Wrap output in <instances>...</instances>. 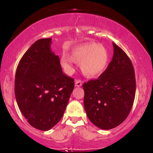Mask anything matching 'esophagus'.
<instances>
[{
  "mask_svg": "<svg viewBox=\"0 0 153 153\" xmlns=\"http://www.w3.org/2000/svg\"><path fill=\"white\" fill-rule=\"evenodd\" d=\"M82 85V81L81 80H76L75 81V85L76 87H80Z\"/></svg>",
  "mask_w": 153,
  "mask_h": 153,
  "instance_id": "1",
  "label": "esophagus"
}]
</instances>
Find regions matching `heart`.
<instances>
[{
  "instance_id": "heart-1",
  "label": "heart",
  "mask_w": 153,
  "mask_h": 153,
  "mask_svg": "<svg viewBox=\"0 0 153 153\" xmlns=\"http://www.w3.org/2000/svg\"><path fill=\"white\" fill-rule=\"evenodd\" d=\"M80 62V68L85 76L93 77L103 72L108 61V53L102 45L91 42L77 45L72 49V57L65 53L61 56V65L66 72L73 71L74 60Z\"/></svg>"
}]
</instances>
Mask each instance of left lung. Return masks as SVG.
<instances>
[{
	"label": "left lung",
	"mask_w": 153,
	"mask_h": 153,
	"mask_svg": "<svg viewBox=\"0 0 153 153\" xmlns=\"http://www.w3.org/2000/svg\"><path fill=\"white\" fill-rule=\"evenodd\" d=\"M114 56L97 79L84 83L85 111L88 118L102 129L120 125L132 108L136 93L133 65L123 50L113 42Z\"/></svg>",
	"instance_id": "left-lung-1"
}]
</instances>
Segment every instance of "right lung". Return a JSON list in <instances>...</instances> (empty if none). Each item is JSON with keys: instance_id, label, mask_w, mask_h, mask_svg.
<instances>
[{"instance_id": "right-lung-1", "label": "right lung", "mask_w": 153, "mask_h": 153, "mask_svg": "<svg viewBox=\"0 0 153 153\" xmlns=\"http://www.w3.org/2000/svg\"><path fill=\"white\" fill-rule=\"evenodd\" d=\"M51 38L35 42L16 68L14 93L21 112L31 126L47 131L63 116L74 79L62 71L60 58L51 50Z\"/></svg>"}]
</instances>
